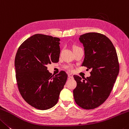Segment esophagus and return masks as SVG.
<instances>
[{
  "instance_id": "obj_1",
  "label": "esophagus",
  "mask_w": 129,
  "mask_h": 129,
  "mask_svg": "<svg viewBox=\"0 0 129 129\" xmlns=\"http://www.w3.org/2000/svg\"><path fill=\"white\" fill-rule=\"evenodd\" d=\"M68 77L69 78H73V75L72 74H69L68 75Z\"/></svg>"
}]
</instances>
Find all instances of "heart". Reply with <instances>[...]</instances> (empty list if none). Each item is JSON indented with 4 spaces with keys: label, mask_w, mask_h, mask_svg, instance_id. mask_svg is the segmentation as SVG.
Here are the masks:
<instances>
[{
    "label": "heart",
    "mask_w": 129,
    "mask_h": 129,
    "mask_svg": "<svg viewBox=\"0 0 129 129\" xmlns=\"http://www.w3.org/2000/svg\"><path fill=\"white\" fill-rule=\"evenodd\" d=\"M77 47H74L73 48V49H74V48H77ZM68 69L70 71H71V70H73V68H72V67H68Z\"/></svg>",
    "instance_id": "b5f03b06"
}]
</instances>
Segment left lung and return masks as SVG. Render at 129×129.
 <instances>
[{
	"mask_svg": "<svg viewBox=\"0 0 129 129\" xmlns=\"http://www.w3.org/2000/svg\"><path fill=\"white\" fill-rule=\"evenodd\" d=\"M79 40L84 51L82 66L91 71L90 77L83 80L74 75L77 83L74 97L82 108L93 109L102 105L112 90L119 71L118 56L112 42L104 35L86 33L80 36Z\"/></svg>",
	"mask_w": 129,
	"mask_h": 129,
	"instance_id": "8db88e82",
	"label": "left lung"
}]
</instances>
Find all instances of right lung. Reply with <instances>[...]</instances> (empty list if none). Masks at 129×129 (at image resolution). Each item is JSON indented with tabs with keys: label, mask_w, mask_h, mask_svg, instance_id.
I'll return each instance as SVG.
<instances>
[{
	"label": "right lung",
	"mask_w": 129,
	"mask_h": 129,
	"mask_svg": "<svg viewBox=\"0 0 129 129\" xmlns=\"http://www.w3.org/2000/svg\"><path fill=\"white\" fill-rule=\"evenodd\" d=\"M60 39L35 34L19 47L15 59L16 79L21 95L35 108L45 110L58 101L67 74L62 71L51 76L47 65L57 63L60 55Z\"/></svg>",
	"instance_id": "right-lung-1"
}]
</instances>
